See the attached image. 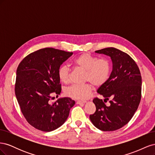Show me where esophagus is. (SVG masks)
Returning a JSON list of instances; mask_svg holds the SVG:
<instances>
[{"instance_id":"1","label":"esophagus","mask_w":155,"mask_h":155,"mask_svg":"<svg viewBox=\"0 0 155 155\" xmlns=\"http://www.w3.org/2000/svg\"><path fill=\"white\" fill-rule=\"evenodd\" d=\"M85 103H86V101H79V100H78V101H76L77 104H85Z\"/></svg>"}]
</instances>
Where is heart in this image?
Listing matches in <instances>:
<instances>
[{
  "label": "heart",
  "instance_id": "obj_1",
  "mask_svg": "<svg viewBox=\"0 0 155 155\" xmlns=\"http://www.w3.org/2000/svg\"><path fill=\"white\" fill-rule=\"evenodd\" d=\"M72 64L74 66L85 71V81L90 82L97 87L102 86L109 79L111 65L108 59H98L90 54L84 53L75 59ZM58 77L60 81L68 84L70 82V72L66 66L60 67L58 70ZM92 91L90 83L85 85H72L65 89L66 95L74 99L84 100L89 97Z\"/></svg>",
  "mask_w": 155,
  "mask_h": 155
}]
</instances>
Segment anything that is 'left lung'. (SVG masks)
<instances>
[{
    "instance_id": "obj_1",
    "label": "left lung",
    "mask_w": 155,
    "mask_h": 155,
    "mask_svg": "<svg viewBox=\"0 0 155 155\" xmlns=\"http://www.w3.org/2000/svg\"><path fill=\"white\" fill-rule=\"evenodd\" d=\"M110 57L112 71L107 81L97 92L110 98V105L95 97L93 100L96 112L90 119L96 127L104 131H113L122 127L133 118L138 109L142 96V77L140 69L130 56L114 47L96 51Z\"/></svg>"
}]
</instances>
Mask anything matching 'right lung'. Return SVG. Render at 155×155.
<instances>
[{"label": "right lung", "instance_id": "add662e5", "mask_svg": "<svg viewBox=\"0 0 155 155\" xmlns=\"http://www.w3.org/2000/svg\"><path fill=\"white\" fill-rule=\"evenodd\" d=\"M72 52L53 48L34 51L23 59L17 69L15 92L26 121L35 129L50 132L68 118L75 101L70 97L51 102L61 92L58 77L61 65Z\"/></svg>", "mask_w": 155, "mask_h": 155}]
</instances>
